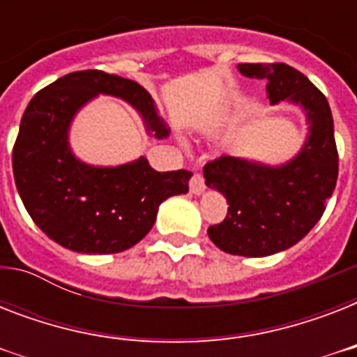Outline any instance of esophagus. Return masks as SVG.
I'll return each mask as SVG.
<instances>
[{
	"label": "esophagus",
	"mask_w": 357,
	"mask_h": 357,
	"mask_svg": "<svg viewBox=\"0 0 357 357\" xmlns=\"http://www.w3.org/2000/svg\"><path fill=\"white\" fill-rule=\"evenodd\" d=\"M189 187L192 195H202V192L206 190V181H204V178H202L200 174H195V176L190 178Z\"/></svg>",
	"instance_id": "obj_1"
}]
</instances>
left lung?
I'll list each match as a JSON object with an SVG mask.
<instances>
[{"label":"left lung","mask_w":357,"mask_h":357,"mask_svg":"<svg viewBox=\"0 0 357 357\" xmlns=\"http://www.w3.org/2000/svg\"><path fill=\"white\" fill-rule=\"evenodd\" d=\"M246 77L266 81L272 105H298L307 139L293 159L265 165L222 155L204 167L206 185L228 200V215L207 235L226 254L265 257L287 250L321 220L337 183L339 157L326 96L289 64H238Z\"/></svg>","instance_id":"left-lung-1"}]
</instances>
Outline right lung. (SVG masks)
Masks as SVG:
<instances>
[{
    "label": "right lung",
    "instance_id": "1",
    "mask_svg": "<svg viewBox=\"0 0 357 357\" xmlns=\"http://www.w3.org/2000/svg\"><path fill=\"white\" fill-rule=\"evenodd\" d=\"M100 94L129 103L148 133L168 129L144 86L102 70L72 72L36 92L20 122L13 150L16 189L33 222L79 254H119L151 229L162 202L189 192V170L157 172L146 157L94 167L70 148L75 114Z\"/></svg>",
    "mask_w": 357,
    "mask_h": 357
}]
</instances>
